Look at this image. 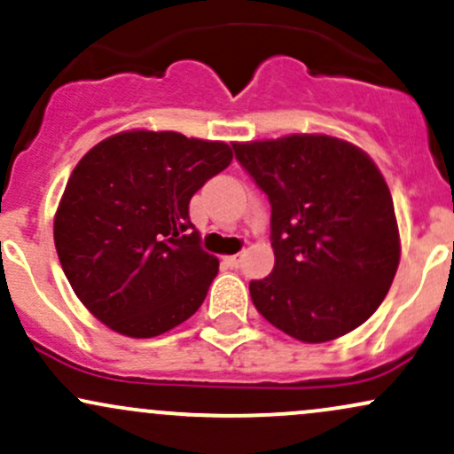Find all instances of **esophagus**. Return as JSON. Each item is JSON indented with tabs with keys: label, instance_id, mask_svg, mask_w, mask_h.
I'll return each mask as SVG.
<instances>
[{
	"label": "esophagus",
	"instance_id": "esophagus-1",
	"mask_svg": "<svg viewBox=\"0 0 454 454\" xmlns=\"http://www.w3.org/2000/svg\"><path fill=\"white\" fill-rule=\"evenodd\" d=\"M242 259H244V254H242V253L231 254V257H225L227 265H231V268H239V263H242Z\"/></svg>",
	"mask_w": 454,
	"mask_h": 454
}]
</instances>
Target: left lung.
I'll use <instances>...</instances> for the list:
<instances>
[{
  "instance_id": "1",
  "label": "left lung",
  "mask_w": 454,
  "mask_h": 454,
  "mask_svg": "<svg viewBox=\"0 0 454 454\" xmlns=\"http://www.w3.org/2000/svg\"><path fill=\"white\" fill-rule=\"evenodd\" d=\"M271 206L274 270L250 280L265 321L301 342H329L378 310L399 265L391 191L367 154L332 136L233 144Z\"/></svg>"
}]
</instances>
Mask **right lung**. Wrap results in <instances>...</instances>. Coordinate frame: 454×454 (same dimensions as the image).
<instances>
[{"mask_svg":"<svg viewBox=\"0 0 454 454\" xmlns=\"http://www.w3.org/2000/svg\"><path fill=\"white\" fill-rule=\"evenodd\" d=\"M225 142L125 131L80 159L55 216L69 285L112 332L154 338L193 317L218 274L189 201L231 163Z\"/></svg>","mask_w":454,"mask_h":454,"instance_id":"1","label":"right lung"}]
</instances>
